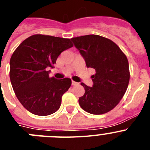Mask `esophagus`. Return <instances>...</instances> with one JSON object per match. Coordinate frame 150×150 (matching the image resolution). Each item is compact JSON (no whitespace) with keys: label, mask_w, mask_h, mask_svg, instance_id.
I'll return each mask as SVG.
<instances>
[{"label":"esophagus","mask_w":150,"mask_h":150,"mask_svg":"<svg viewBox=\"0 0 150 150\" xmlns=\"http://www.w3.org/2000/svg\"><path fill=\"white\" fill-rule=\"evenodd\" d=\"M71 84H72V86H76V85H78V83H76V82H74L72 80V82H71Z\"/></svg>","instance_id":"obj_1"}]
</instances>
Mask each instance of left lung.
Masks as SVG:
<instances>
[{"label": "left lung", "mask_w": 150, "mask_h": 150, "mask_svg": "<svg viewBox=\"0 0 150 150\" xmlns=\"http://www.w3.org/2000/svg\"><path fill=\"white\" fill-rule=\"evenodd\" d=\"M71 40L83 57L87 67L95 70L93 86L81 85L85 94L79 98V106L95 115L112 110L124 96L130 79L126 55L110 40L95 34L73 38Z\"/></svg>", "instance_id": "1"}]
</instances>
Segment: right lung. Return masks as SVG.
<instances>
[{"instance_id":"1","label":"right lung","mask_w":150,"mask_h":150,"mask_svg":"<svg viewBox=\"0 0 150 150\" xmlns=\"http://www.w3.org/2000/svg\"><path fill=\"white\" fill-rule=\"evenodd\" d=\"M73 46L70 39L34 34L14 51L10 62V81L18 100L29 112L49 116L59 109L71 79L50 78L48 69L53 68L59 55Z\"/></svg>"}]
</instances>
